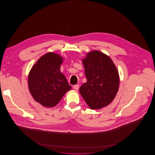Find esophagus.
Wrapping results in <instances>:
<instances>
[{
	"label": "esophagus",
	"mask_w": 155,
	"mask_h": 155,
	"mask_svg": "<svg viewBox=\"0 0 155 155\" xmlns=\"http://www.w3.org/2000/svg\"><path fill=\"white\" fill-rule=\"evenodd\" d=\"M73 88L76 90V91H78L79 88V84H76V85H74L73 86Z\"/></svg>",
	"instance_id": "esophagus-1"
}]
</instances>
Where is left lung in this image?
Masks as SVG:
<instances>
[{"mask_svg":"<svg viewBox=\"0 0 155 155\" xmlns=\"http://www.w3.org/2000/svg\"><path fill=\"white\" fill-rule=\"evenodd\" d=\"M87 82L79 92L91 109H100L114 99L119 87V75L113 61L98 51L89 52L82 60Z\"/></svg>","mask_w":155,"mask_h":155,"instance_id":"obj_1","label":"left lung"}]
</instances>
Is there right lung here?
I'll use <instances>...</instances> for the list:
<instances>
[{
	"label": "right lung",
	"mask_w": 155,
	"mask_h": 155,
	"mask_svg": "<svg viewBox=\"0 0 155 155\" xmlns=\"http://www.w3.org/2000/svg\"><path fill=\"white\" fill-rule=\"evenodd\" d=\"M62 58L49 52L43 55L30 70L28 78L29 90L34 100L45 107H54L71 88L60 71Z\"/></svg>",
	"instance_id": "add662e5"
}]
</instances>
